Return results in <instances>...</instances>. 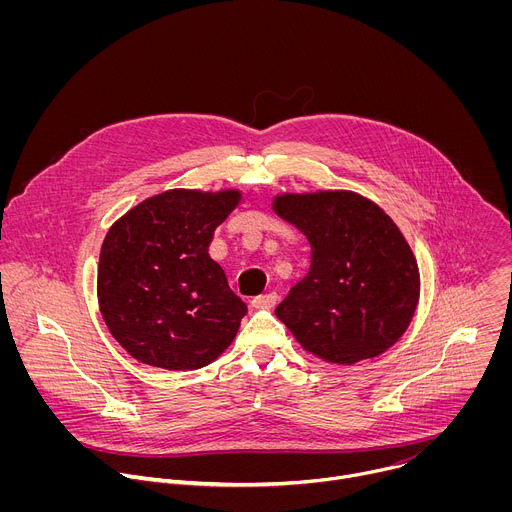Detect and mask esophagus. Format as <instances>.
I'll list each match as a JSON object with an SVG mask.
<instances>
[{"mask_svg": "<svg viewBox=\"0 0 512 512\" xmlns=\"http://www.w3.org/2000/svg\"><path fill=\"white\" fill-rule=\"evenodd\" d=\"M253 308L257 310H271L275 304H277V294L275 291H269V294H263V296H257L253 298Z\"/></svg>", "mask_w": 512, "mask_h": 512, "instance_id": "obj_1", "label": "esophagus"}]
</instances>
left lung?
Wrapping results in <instances>:
<instances>
[{
	"mask_svg": "<svg viewBox=\"0 0 512 512\" xmlns=\"http://www.w3.org/2000/svg\"><path fill=\"white\" fill-rule=\"evenodd\" d=\"M273 210L312 247L308 275L275 316L304 350L332 364L389 350L419 302L417 261L391 216L350 190L279 194Z\"/></svg>",
	"mask_w": 512,
	"mask_h": 512,
	"instance_id": "left-lung-1",
	"label": "left lung"
}]
</instances>
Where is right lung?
Returning <instances> with one entry per match:
<instances>
[{
	"instance_id": "add662e5",
	"label": "right lung",
	"mask_w": 512,
	"mask_h": 512,
	"mask_svg": "<svg viewBox=\"0 0 512 512\" xmlns=\"http://www.w3.org/2000/svg\"><path fill=\"white\" fill-rule=\"evenodd\" d=\"M239 190L174 188L145 198L105 235L97 298L113 338L139 362L194 371L235 340L245 302L208 255Z\"/></svg>"
}]
</instances>
